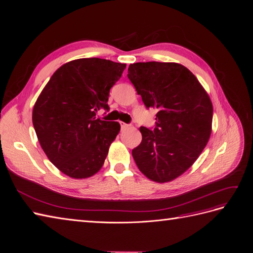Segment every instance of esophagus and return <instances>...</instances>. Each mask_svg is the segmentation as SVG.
Listing matches in <instances>:
<instances>
[{
    "mask_svg": "<svg viewBox=\"0 0 253 253\" xmlns=\"http://www.w3.org/2000/svg\"><path fill=\"white\" fill-rule=\"evenodd\" d=\"M128 127H129V125H128V124L124 123V122H121V128H122V130H124V129H127Z\"/></svg>",
    "mask_w": 253,
    "mask_h": 253,
    "instance_id": "esophagus-1",
    "label": "esophagus"
}]
</instances>
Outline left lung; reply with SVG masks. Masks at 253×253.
I'll return each mask as SVG.
<instances>
[{"label":"left lung","instance_id":"left-lung-1","mask_svg":"<svg viewBox=\"0 0 253 253\" xmlns=\"http://www.w3.org/2000/svg\"><path fill=\"white\" fill-rule=\"evenodd\" d=\"M128 78L147 108H155L154 130L139 128L142 143L132 150L147 178L169 182L182 175L203 151L211 133L212 104L195 75L176 62H136Z\"/></svg>","mask_w":253,"mask_h":253}]
</instances>
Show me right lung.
<instances>
[{
  "mask_svg": "<svg viewBox=\"0 0 253 253\" xmlns=\"http://www.w3.org/2000/svg\"><path fill=\"white\" fill-rule=\"evenodd\" d=\"M126 64L101 58H80L55 71L37 98L32 122L50 162L75 179L100 171L109 146L120 132L118 122L96 117L108 110L109 89Z\"/></svg>",
  "mask_w": 253,
  "mask_h": 253,
  "instance_id": "1",
  "label": "right lung"
}]
</instances>
